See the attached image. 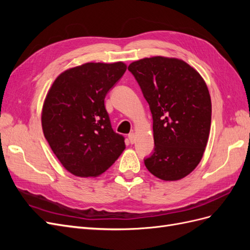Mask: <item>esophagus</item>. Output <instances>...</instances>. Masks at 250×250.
<instances>
[{
    "instance_id": "1",
    "label": "esophagus",
    "mask_w": 250,
    "mask_h": 250,
    "mask_svg": "<svg viewBox=\"0 0 250 250\" xmlns=\"http://www.w3.org/2000/svg\"><path fill=\"white\" fill-rule=\"evenodd\" d=\"M135 138H137V135H135V133H130L129 135H128V139H129V141H130V143L131 144H133V143H135Z\"/></svg>"
}]
</instances>
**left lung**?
I'll return each instance as SVG.
<instances>
[{
    "label": "left lung",
    "mask_w": 250,
    "mask_h": 250,
    "mask_svg": "<svg viewBox=\"0 0 250 250\" xmlns=\"http://www.w3.org/2000/svg\"><path fill=\"white\" fill-rule=\"evenodd\" d=\"M141 86L153 118L154 152L145 160L148 171L165 181L188 175L206 150L211 120L208 88L186 62L154 56L128 66Z\"/></svg>",
    "instance_id": "left-lung-1"
}]
</instances>
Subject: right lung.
<instances>
[{"label": "right lung", "mask_w": 250, "mask_h": 250, "mask_svg": "<svg viewBox=\"0 0 250 250\" xmlns=\"http://www.w3.org/2000/svg\"><path fill=\"white\" fill-rule=\"evenodd\" d=\"M122 62H87L65 70L54 80L42 110V127L63 168L79 177H97L125 149L112 130L104 99L123 76Z\"/></svg>", "instance_id": "obj_1"}]
</instances>
